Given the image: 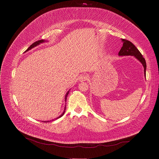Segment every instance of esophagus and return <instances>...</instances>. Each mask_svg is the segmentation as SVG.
Segmentation results:
<instances>
[{
	"mask_svg": "<svg viewBox=\"0 0 159 159\" xmlns=\"http://www.w3.org/2000/svg\"><path fill=\"white\" fill-rule=\"evenodd\" d=\"M79 80L80 82H83V81H86L88 80V76L87 75H80L79 78Z\"/></svg>",
	"mask_w": 159,
	"mask_h": 159,
	"instance_id": "obj_1",
	"label": "esophagus"
}]
</instances>
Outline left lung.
I'll use <instances>...</instances> for the list:
<instances>
[{
  "label": "left lung",
  "mask_w": 159,
  "mask_h": 159,
  "mask_svg": "<svg viewBox=\"0 0 159 159\" xmlns=\"http://www.w3.org/2000/svg\"><path fill=\"white\" fill-rule=\"evenodd\" d=\"M122 42V47L119 52V56H134L142 64L144 68V76L146 78V63L144 58L142 55L139 49L135 47L130 41L121 39Z\"/></svg>",
  "instance_id": "8db88e82"
}]
</instances>
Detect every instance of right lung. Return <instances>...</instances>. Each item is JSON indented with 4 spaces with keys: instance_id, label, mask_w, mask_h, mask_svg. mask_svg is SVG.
I'll list each match as a JSON object with an SVG mask.
<instances>
[{
    "instance_id": "1",
    "label": "right lung",
    "mask_w": 159,
    "mask_h": 159,
    "mask_svg": "<svg viewBox=\"0 0 159 159\" xmlns=\"http://www.w3.org/2000/svg\"><path fill=\"white\" fill-rule=\"evenodd\" d=\"M46 42H47L46 40H43V39H42V40H38V41H37V42H35L34 43H33L26 50V51L24 52V53H26V52H28V51H30V49H33V48H35V47H36V46H39L40 44H42V43H46ZM69 92H70V90H68V91H67V93H66V95H65V98H64V100H65V102L66 101V98H67V97H68V95L69 94ZM66 105H65V107H64V111L62 112V113L58 116V117H57V118H56V119H58V118H60V117H61V116H63V115L64 114V112H65V110H66ZM51 120H48V121H43V122H50Z\"/></svg>"
}]
</instances>
